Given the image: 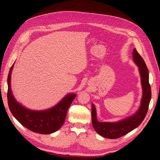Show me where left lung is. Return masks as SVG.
Returning <instances> with one entry per match:
<instances>
[{
  "mask_svg": "<svg viewBox=\"0 0 160 160\" xmlns=\"http://www.w3.org/2000/svg\"><path fill=\"white\" fill-rule=\"evenodd\" d=\"M133 58L138 66L142 87V98L139 110L134 115L118 122H100L97 120L94 105L92 104V122L96 132L104 138L117 139L138 128L145 118L151 99V87L149 84L148 70L143 58L133 49Z\"/></svg>",
  "mask_w": 160,
  "mask_h": 160,
  "instance_id": "8db88e82",
  "label": "left lung"
}]
</instances>
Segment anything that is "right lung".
I'll list each match as a JSON object with an SVG mask.
<instances>
[{"label": "right lung", "instance_id": "1", "mask_svg": "<svg viewBox=\"0 0 160 160\" xmlns=\"http://www.w3.org/2000/svg\"><path fill=\"white\" fill-rule=\"evenodd\" d=\"M13 65L10 68L8 76V103L12 114L22 126L33 132L49 134L57 131L63 125L68 108L76 95H67L55 107L48 110H29L16 102L12 95L10 80Z\"/></svg>", "mask_w": 160, "mask_h": 160}]
</instances>
